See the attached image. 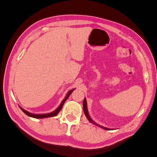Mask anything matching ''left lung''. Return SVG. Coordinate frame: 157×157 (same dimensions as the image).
<instances>
[{
    "label": "left lung",
    "mask_w": 157,
    "mask_h": 157,
    "mask_svg": "<svg viewBox=\"0 0 157 157\" xmlns=\"http://www.w3.org/2000/svg\"><path fill=\"white\" fill-rule=\"evenodd\" d=\"M83 109H84V114L85 115H86V118H88V120L89 121V122H90L91 123H92V124H95L96 126H98L99 127H100L101 128H103V129H105V130H113V129H110V128H105V127H103L101 125H99L98 124H97V123L95 122L91 118H90V115H89V113H88V109H87V102H86V98H84V101H83Z\"/></svg>",
    "instance_id": "left-lung-1"
}]
</instances>
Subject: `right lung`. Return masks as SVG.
<instances>
[{
    "mask_svg": "<svg viewBox=\"0 0 157 157\" xmlns=\"http://www.w3.org/2000/svg\"><path fill=\"white\" fill-rule=\"evenodd\" d=\"M75 90V89H72V90H71L70 91H69L68 93L67 94V95H66L65 98H64V99L62 101V102L61 103L59 106L58 108H57V109H56V110H54L53 112L50 113H46V114H33V113H29V112H28V111H25V109H23L21 108V107H20V109L22 110V111H23V113H24L25 114H26V115H27V116L33 117V118H48V117H55V116H56L57 115H58V113L61 111V108H62L64 103L65 102L66 100H67V98L69 97L71 94L72 93L73 91H74Z\"/></svg>",
    "mask_w": 157,
    "mask_h": 157,
    "instance_id": "add662e5",
    "label": "right lung"
}]
</instances>
